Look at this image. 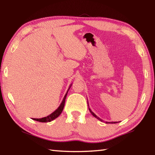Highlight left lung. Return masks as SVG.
<instances>
[{
	"mask_svg": "<svg viewBox=\"0 0 155 155\" xmlns=\"http://www.w3.org/2000/svg\"><path fill=\"white\" fill-rule=\"evenodd\" d=\"M87 103H88V101H87ZM88 109H89V110H90V112H91V113L92 114H93V116H94L95 118H97V119H98V120H101V121H103V120L101 119V118H100L99 117H97V115L93 113V112L91 110V108H90L89 107H88ZM106 123H111V124H114V123H117V122H106Z\"/></svg>",
	"mask_w": 155,
	"mask_h": 155,
	"instance_id": "8db88e82",
	"label": "left lung"
}]
</instances>
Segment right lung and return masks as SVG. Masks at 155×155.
Here are the masks:
<instances>
[{"label": "right lung", "mask_w": 155, "mask_h": 155, "mask_svg": "<svg viewBox=\"0 0 155 155\" xmlns=\"http://www.w3.org/2000/svg\"><path fill=\"white\" fill-rule=\"evenodd\" d=\"M71 85H70V87H69L68 89L67 92V93L65 94L64 97L63 98V100H62V103H61L60 106H59L58 107V108L57 110H55L53 113H51V114H49L48 116L46 117H44V118H33V120H37V121H38V122H41V123H48V122H51L52 120H54L55 118H57L59 115H60L61 113L62 110H63V108H64V103H65V99H66V97H67V93H68V90L70 89V88L71 87Z\"/></svg>", "instance_id": "obj_1"}]
</instances>
